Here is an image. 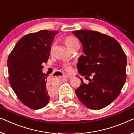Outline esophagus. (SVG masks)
Segmentation results:
<instances>
[{"mask_svg":"<svg viewBox=\"0 0 134 134\" xmlns=\"http://www.w3.org/2000/svg\"><path fill=\"white\" fill-rule=\"evenodd\" d=\"M64 76L65 77H66V78H70V76H69L67 75H65Z\"/></svg>","mask_w":134,"mask_h":134,"instance_id":"obj_1","label":"esophagus"}]
</instances>
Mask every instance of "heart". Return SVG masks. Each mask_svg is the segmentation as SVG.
I'll return each mask as SVG.
<instances>
[{
    "label": "heart",
    "instance_id": "1",
    "mask_svg": "<svg viewBox=\"0 0 134 134\" xmlns=\"http://www.w3.org/2000/svg\"><path fill=\"white\" fill-rule=\"evenodd\" d=\"M64 42L65 45L67 46V47L70 50H72L73 48L79 46L78 41L75 37H72V36H67V37H65L64 38ZM55 45V42H53L51 46V51H52L54 49ZM63 68L67 72L69 73L71 72V70H72V66H71V64H64L63 65Z\"/></svg>",
    "mask_w": 134,
    "mask_h": 134
}]
</instances>
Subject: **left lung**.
<instances>
[{
  "instance_id": "left-lung-1",
  "label": "left lung",
  "mask_w": 134,
  "mask_h": 134,
  "mask_svg": "<svg viewBox=\"0 0 134 134\" xmlns=\"http://www.w3.org/2000/svg\"><path fill=\"white\" fill-rule=\"evenodd\" d=\"M81 41L85 56L77 64L78 73L88 77L75 93L88 108L100 109L107 107L119 96L126 79V56L115 38L99 32L79 30L72 32ZM92 76V79L89 77ZM85 77V78H86Z\"/></svg>"
}]
</instances>
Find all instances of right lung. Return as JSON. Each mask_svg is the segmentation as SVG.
<instances>
[{
    "mask_svg": "<svg viewBox=\"0 0 134 134\" xmlns=\"http://www.w3.org/2000/svg\"><path fill=\"white\" fill-rule=\"evenodd\" d=\"M57 31L30 33L17 42L8 58L9 82L20 101L29 108L46 107L56 88L42 72V63L49 58Z\"/></svg>",
    "mask_w": 134,
    "mask_h": 134,
    "instance_id": "obj_1",
    "label": "right lung"
}]
</instances>
